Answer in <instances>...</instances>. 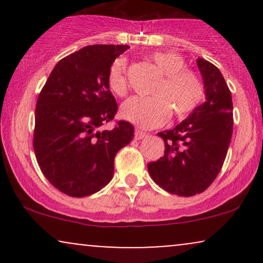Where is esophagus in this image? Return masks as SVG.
<instances>
[{"label":"esophagus","mask_w":263,"mask_h":263,"mask_svg":"<svg viewBox=\"0 0 263 263\" xmlns=\"http://www.w3.org/2000/svg\"><path fill=\"white\" fill-rule=\"evenodd\" d=\"M146 136H147L146 132L141 131V129H136V132H135V140L140 141V140H142V138L146 137Z\"/></svg>","instance_id":"obj_1"}]
</instances>
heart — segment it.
I'll use <instances>...</instances> for the list:
<instances>
[{
	"instance_id": "b5f03b06",
	"label": "heart",
	"mask_w": 263,
	"mask_h": 263,
	"mask_svg": "<svg viewBox=\"0 0 263 263\" xmlns=\"http://www.w3.org/2000/svg\"><path fill=\"white\" fill-rule=\"evenodd\" d=\"M163 74L153 89V96H132L121 106L123 119L144 128L161 126L172 111L176 117H185L194 112L204 100L203 81L194 71L186 69L179 54L156 52L151 57ZM108 87L117 96L127 92V66L125 59H117L107 75Z\"/></svg>"
}]
</instances>
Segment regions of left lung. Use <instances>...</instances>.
I'll list each match as a JSON object with an SVG mask.
<instances>
[{
  "label": "left lung",
  "mask_w": 263,
  "mask_h": 263,
  "mask_svg": "<svg viewBox=\"0 0 263 263\" xmlns=\"http://www.w3.org/2000/svg\"><path fill=\"white\" fill-rule=\"evenodd\" d=\"M197 64L203 77L205 101L176 127L159 132L164 156L148 163L153 182L179 197L200 194L215 180L234 125L231 92L222 74L203 58H198Z\"/></svg>",
  "instance_id": "8db88e82"
}]
</instances>
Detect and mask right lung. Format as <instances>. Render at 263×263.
I'll use <instances>...</instances> for the list:
<instances>
[{"label": "right lung", "instance_id": "add662e5", "mask_svg": "<svg viewBox=\"0 0 263 263\" xmlns=\"http://www.w3.org/2000/svg\"><path fill=\"white\" fill-rule=\"evenodd\" d=\"M128 45L95 44L63 58L48 78L35 106L34 148L42 173L69 197L91 195L110 183L114 159L134 140L135 128L114 119L117 104L107 75Z\"/></svg>", "mask_w": 263, "mask_h": 263}]
</instances>
